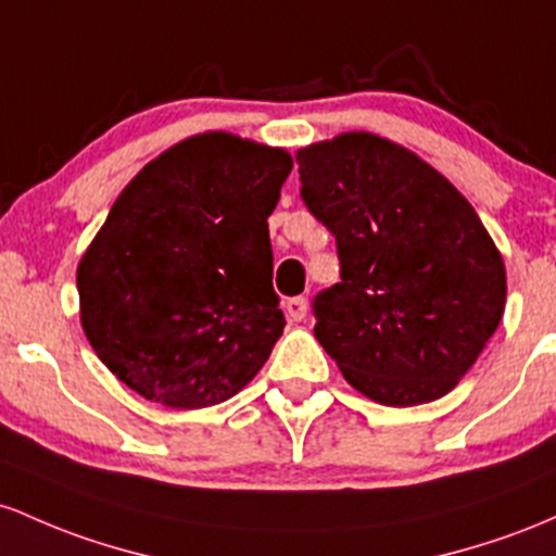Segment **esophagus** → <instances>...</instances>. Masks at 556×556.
Segmentation results:
<instances>
[{
  "mask_svg": "<svg viewBox=\"0 0 556 556\" xmlns=\"http://www.w3.org/2000/svg\"><path fill=\"white\" fill-rule=\"evenodd\" d=\"M307 309H309V302L304 296H294V299H289V302H286V317H289V320H294V323L304 320V317H307Z\"/></svg>",
  "mask_w": 556,
  "mask_h": 556,
  "instance_id": "obj_1",
  "label": "esophagus"
}]
</instances>
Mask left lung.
I'll use <instances>...</instances> for the list:
<instances>
[{"instance_id":"left-lung-1","label":"left lung","mask_w":556,"mask_h":556,"mask_svg":"<svg viewBox=\"0 0 556 556\" xmlns=\"http://www.w3.org/2000/svg\"><path fill=\"white\" fill-rule=\"evenodd\" d=\"M296 162L341 262V283L312 302L315 339L372 402L448 394L507 302L504 260L476 210L426 160L365 130L299 149Z\"/></svg>"}]
</instances>
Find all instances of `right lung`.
<instances>
[{
  "label": "right lung",
  "instance_id": "1",
  "mask_svg": "<svg viewBox=\"0 0 556 556\" xmlns=\"http://www.w3.org/2000/svg\"><path fill=\"white\" fill-rule=\"evenodd\" d=\"M294 160L223 130L123 189L78 262L80 326L128 389L173 409L239 394L283 333L267 217Z\"/></svg>",
  "mask_w": 556,
  "mask_h": 556
}]
</instances>
